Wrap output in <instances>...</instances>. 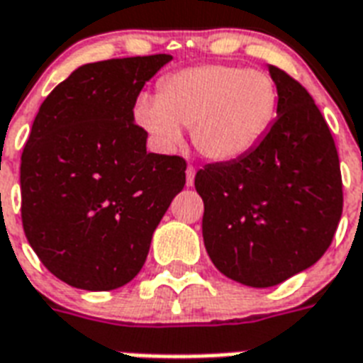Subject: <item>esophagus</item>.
I'll return each mask as SVG.
<instances>
[{"label":"esophagus","mask_w":363,"mask_h":363,"mask_svg":"<svg viewBox=\"0 0 363 363\" xmlns=\"http://www.w3.org/2000/svg\"><path fill=\"white\" fill-rule=\"evenodd\" d=\"M185 184H187V187H191V185L195 184V168L193 167H187V172H185Z\"/></svg>","instance_id":"34e87169"}]
</instances>
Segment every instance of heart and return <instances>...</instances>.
Here are the masks:
<instances>
[{
	"label": "heart",
	"mask_w": 363,
	"mask_h": 363,
	"mask_svg": "<svg viewBox=\"0 0 363 363\" xmlns=\"http://www.w3.org/2000/svg\"><path fill=\"white\" fill-rule=\"evenodd\" d=\"M278 106L271 75L229 64L187 67L168 75L159 98L136 104V121L162 150L182 142L191 128L195 150L212 162L248 155L269 130Z\"/></svg>",
	"instance_id": "1"
}]
</instances>
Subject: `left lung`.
I'll use <instances>...</instances> for the list:
<instances>
[{"label":"left lung","mask_w":363,"mask_h":363,"mask_svg":"<svg viewBox=\"0 0 363 363\" xmlns=\"http://www.w3.org/2000/svg\"><path fill=\"white\" fill-rule=\"evenodd\" d=\"M277 119L257 147L199 170L202 238L218 271L271 288L325 254L342 212L339 155L313 96L277 66Z\"/></svg>","instance_id":"8db88e82"}]
</instances>
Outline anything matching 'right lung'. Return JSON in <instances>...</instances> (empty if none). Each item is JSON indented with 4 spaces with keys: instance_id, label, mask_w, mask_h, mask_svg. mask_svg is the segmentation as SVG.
<instances>
[{
    "instance_id": "1",
    "label": "right lung",
    "mask_w": 363,
    "mask_h": 363,
    "mask_svg": "<svg viewBox=\"0 0 363 363\" xmlns=\"http://www.w3.org/2000/svg\"><path fill=\"white\" fill-rule=\"evenodd\" d=\"M170 60L79 66L35 115L21 159L22 225L41 263L74 288L130 282L184 189V159L147 153V132L134 123L143 85Z\"/></svg>"
}]
</instances>
